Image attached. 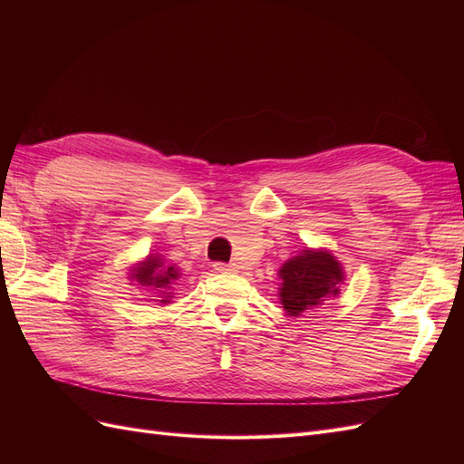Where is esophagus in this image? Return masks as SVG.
<instances>
[{
  "mask_svg": "<svg viewBox=\"0 0 464 464\" xmlns=\"http://www.w3.org/2000/svg\"><path fill=\"white\" fill-rule=\"evenodd\" d=\"M215 271H217V273H222V275H228V273H236L237 266H236L234 263H230V265H227V263H217V265H215Z\"/></svg>",
  "mask_w": 464,
  "mask_h": 464,
  "instance_id": "obj_1",
  "label": "esophagus"
}]
</instances>
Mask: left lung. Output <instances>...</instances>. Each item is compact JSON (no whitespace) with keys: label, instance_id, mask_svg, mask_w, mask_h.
I'll return each mask as SVG.
<instances>
[{"label":"left lung","instance_id":"obj_1","mask_svg":"<svg viewBox=\"0 0 464 464\" xmlns=\"http://www.w3.org/2000/svg\"><path fill=\"white\" fill-rule=\"evenodd\" d=\"M278 300L290 317H298L307 310L341 294L344 269L329 249L304 247L278 269Z\"/></svg>","mask_w":464,"mask_h":464}]
</instances>
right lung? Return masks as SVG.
<instances>
[{"instance_id": "add662e5", "label": "right lung", "mask_w": 464, "mask_h": 464, "mask_svg": "<svg viewBox=\"0 0 464 464\" xmlns=\"http://www.w3.org/2000/svg\"><path fill=\"white\" fill-rule=\"evenodd\" d=\"M128 275L131 283L150 288L154 294H157L159 298L157 302H160V305H168L174 300L172 286L181 273L176 265L166 263L162 256L149 254L143 261L133 263L130 266Z\"/></svg>"}]
</instances>
